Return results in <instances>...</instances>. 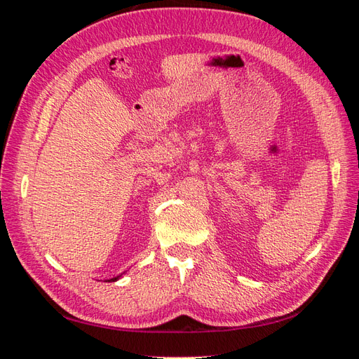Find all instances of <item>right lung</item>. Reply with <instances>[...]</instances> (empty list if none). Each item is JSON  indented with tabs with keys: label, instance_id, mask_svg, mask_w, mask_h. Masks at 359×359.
<instances>
[{
	"label": "right lung",
	"instance_id": "add662e5",
	"mask_svg": "<svg viewBox=\"0 0 359 359\" xmlns=\"http://www.w3.org/2000/svg\"><path fill=\"white\" fill-rule=\"evenodd\" d=\"M126 273H127V271H124L123 274H126ZM123 274H119V276H116V277H114V278H111V280H107V281H116L118 278H121V277H123Z\"/></svg>",
	"mask_w": 359,
	"mask_h": 359
}]
</instances>
